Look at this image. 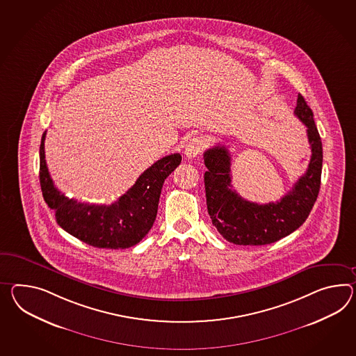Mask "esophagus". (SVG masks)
<instances>
[{"label": "esophagus", "instance_id": "esophagus-1", "mask_svg": "<svg viewBox=\"0 0 356 356\" xmlns=\"http://www.w3.org/2000/svg\"><path fill=\"white\" fill-rule=\"evenodd\" d=\"M204 147H206V141L202 139V138L194 136V138H191L188 141L185 150H184V154L188 156V158H195V156H200V153L203 152Z\"/></svg>", "mask_w": 356, "mask_h": 356}]
</instances>
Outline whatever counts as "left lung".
<instances>
[{
  "label": "left lung",
  "instance_id": "obj_1",
  "mask_svg": "<svg viewBox=\"0 0 356 356\" xmlns=\"http://www.w3.org/2000/svg\"><path fill=\"white\" fill-rule=\"evenodd\" d=\"M296 117L307 127L312 159L292 191L275 203L259 204L242 197L232 186V156L224 145L204 152V188L209 215L217 232L227 242L239 245H264L293 233L310 215L321 189L323 147L314 114L298 94Z\"/></svg>",
  "mask_w": 356,
  "mask_h": 356
}]
</instances>
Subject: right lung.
<instances>
[{
	"instance_id": "obj_1",
	"label": "right lung",
	"mask_w": 356,
	"mask_h": 356,
	"mask_svg": "<svg viewBox=\"0 0 356 356\" xmlns=\"http://www.w3.org/2000/svg\"><path fill=\"white\" fill-rule=\"evenodd\" d=\"M44 138L46 131L40 145V184L59 226L96 248L124 250L138 244L154 224L163 182L180 165L181 156L175 153L156 161L112 204H87L55 188L44 159Z\"/></svg>"
}]
</instances>
